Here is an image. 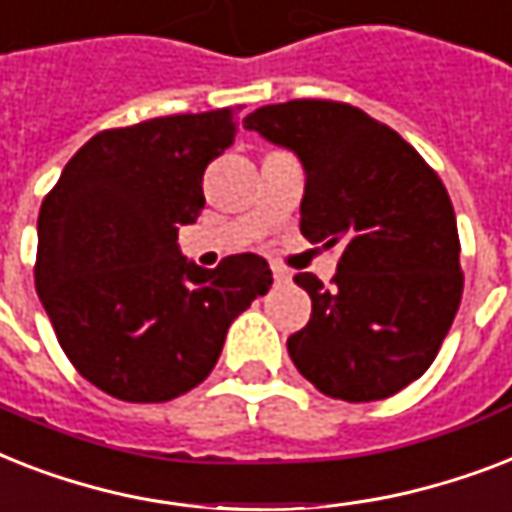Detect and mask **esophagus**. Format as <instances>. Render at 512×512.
<instances>
[{
	"label": "esophagus",
	"mask_w": 512,
	"mask_h": 512,
	"mask_svg": "<svg viewBox=\"0 0 512 512\" xmlns=\"http://www.w3.org/2000/svg\"><path fill=\"white\" fill-rule=\"evenodd\" d=\"M272 275H275L277 285H280V282H288L290 280V272L285 267H272Z\"/></svg>",
	"instance_id": "esophagus-1"
}]
</instances>
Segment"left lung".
<instances>
[{
  "label": "left lung",
  "instance_id": "8db88e82",
  "mask_svg": "<svg viewBox=\"0 0 512 512\" xmlns=\"http://www.w3.org/2000/svg\"><path fill=\"white\" fill-rule=\"evenodd\" d=\"M245 129L304 163L301 235L343 245L330 288L293 277L312 298L288 338L293 365L333 399L394 396L431 367L463 298L447 187L410 142L346 102L264 105Z\"/></svg>",
  "mask_w": 512,
  "mask_h": 512
}]
</instances>
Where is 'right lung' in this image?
<instances>
[{
    "label": "right lung",
    "mask_w": 512,
    "mask_h": 512,
    "mask_svg": "<svg viewBox=\"0 0 512 512\" xmlns=\"http://www.w3.org/2000/svg\"><path fill=\"white\" fill-rule=\"evenodd\" d=\"M237 110L150 118L94 134L39 211L36 293L65 357L121 402H169L208 378L237 314L272 285L256 253L203 269L179 253L203 171Z\"/></svg>",
    "instance_id": "right-lung-1"
}]
</instances>
